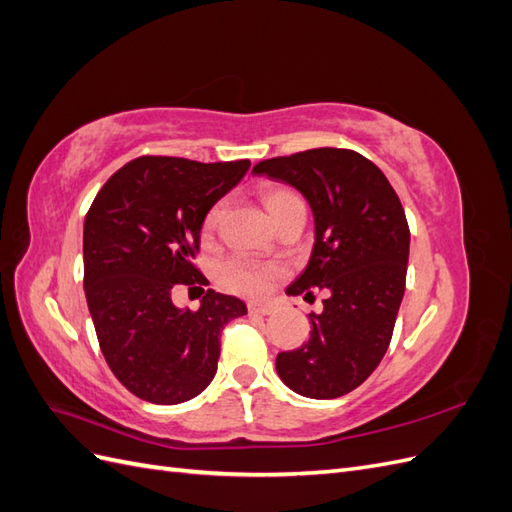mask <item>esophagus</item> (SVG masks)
Returning <instances> with one entry per match:
<instances>
[{
	"instance_id": "esophagus-1",
	"label": "esophagus",
	"mask_w": 512,
	"mask_h": 512,
	"mask_svg": "<svg viewBox=\"0 0 512 512\" xmlns=\"http://www.w3.org/2000/svg\"><path fill=\"white\" fill-rule=\"evenodd\" d=\"M247 309H250V314H260V316H271L275 312V307L269 303H250Z\"/></svg>"
}]
</instances>
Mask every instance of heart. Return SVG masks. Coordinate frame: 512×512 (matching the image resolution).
Here are the masks:
<instances>
[{"instance_id": "obj_1", "label": "heart", "mask_w": 512, "mask_h": 512, "mask_svg": "<svg viewBox=\"0 0 512 512\" xmlns=\"http://www.w3.org/2000/svg\"><path fill=\"white\" fill-rule=\"evenodd\" d=\"M297 196H294L290 190L284 188H269L262 192V203H265L267 211L271 218L277 222L282 218V213L292 205L297 203ZM224 213V205L215 203L203 220V237L209 239L213 237L215 228H218L220 220ZM284 275V267L277 265V262H262L256 258H250L245 254H235L228 256L226 260L220 262L218 267V280L224 288L245 294V297H258V294H265L271 284L277 280V277Z\"/></svg>"}]
</instances>
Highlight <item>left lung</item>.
Segmentation results:
<instances>
[{
	"label": "left lung",
	"mask_w": 512,
	"mask_h": 512,
	"mask_svg": "<svg viewBox=\"0 0 512 512\" xmlns=\"http://www.w3.org/2000/svg\"><path fill=\"white\" fill-rule=\"evenodd\" d=\"M254 175L297 188L312 207L316 241L288 294L327 290L301 346L275 359L303 397L335 399L363 384L391 344L406 290L410 228L382 170L350 149L320 147L262 160Z\"/></svg>",
	"instance_id": "left-lung-1"
}]
</instances>
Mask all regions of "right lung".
<instances>
[{
  "label": "right lung",
  "mask_w": 512,
  "mask_h": 512,
  "mask_svg": "<svg viewBox=\"0 0 512 512\" xmlns=\"http://www.w3.org/2000/svg\"><path fill=\"white\" fill-rule=\"evenodd\" d=\"M250 160L203 164L143 156L121 166L83 228L85 297L115 378L149 404L203 393L218 371L220 333L247 314L215 290L196 312L173 303L177 284L207 286L194 267L207 211L243 179Z\"/></svg>",
  "instance_id": "obj_1"
}]
</instances>
